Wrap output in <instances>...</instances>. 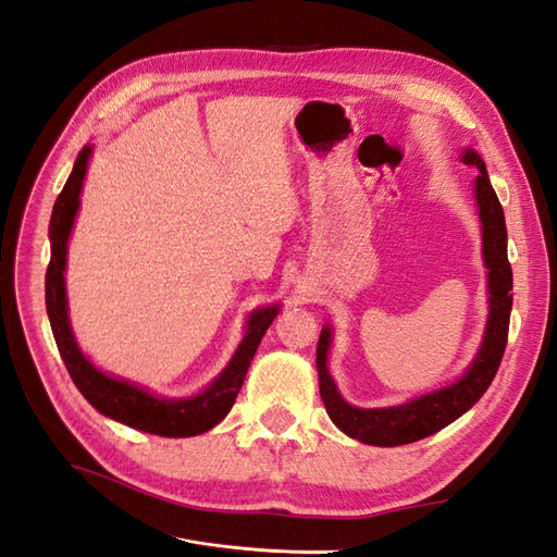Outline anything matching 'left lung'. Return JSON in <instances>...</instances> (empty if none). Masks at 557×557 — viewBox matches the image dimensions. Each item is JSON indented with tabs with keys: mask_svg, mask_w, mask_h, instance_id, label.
<instances>
[{
	"mask_svg": "<svg viewBox=\"0 0 557 557\" xmlns=\"http://www.w3.org/2000/svg\"><path fill=\"white\" fill-rule=\"evenodd\" d=\"M460 160L479 170L474 181V199L481 221L483 264L487 269V320L481 346L474 360L465 369V374L440 387V391L413 397L397 404V407L362 409L352 407L342 397L339 387H336L330 374L327 356L332 346V325H323L315 348L320 397H323L332 423L348 434L350 440L369 446H401L425 440V436L444 430L453 420H458L474 407L499 369L504 348H507L509 315L513 305V274L507 258V223H504L502 205L493 190L491 178H487L481 156L474 148H465Z\"/></svg>",
	"mask_w": 557,
	"mask_h": 557,
	"instance_id": "obj_1",
	"label": "left lung"
}]
</instances>
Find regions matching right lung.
<instances>
[{
    "label": "right lung",
    "mask_w": 557,
    "mask_h": 557,
    "mask_svg": "<svg viewBox=\"0 0 557 557\" xmlns=\"http://www.w3.org/2000/svg\"><path fill=\"white\" fill-rule=\"evenodd\" d=\"M92 146H83L74 162V170L66 178L62 193L55 199L53 215H50L48 239H50V262L46 269V311L53 330L62 362L70 372L74 385L92 407L127 428L150 432L158 436H195L209 432L230 413L237 399L252 356L262 342L264 332L274 323L281 305H269L252 309L246 320V334L234 350L227 367L218 374L205 391L193 397H160L146 387L129 383L125 379L111 376L95 367L90 358L76 344V336L70 323L66 309V244H70L74 221L81 207L83 181L88 174V162Z\"/></svg>",
    "instance_id": "add662e5"
}]
</instances>
